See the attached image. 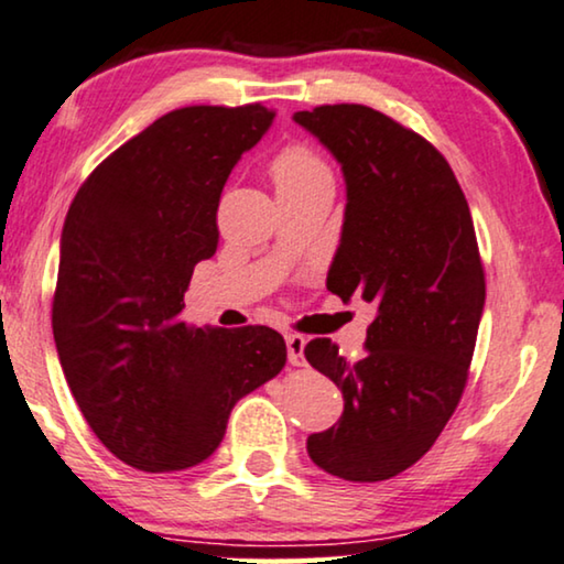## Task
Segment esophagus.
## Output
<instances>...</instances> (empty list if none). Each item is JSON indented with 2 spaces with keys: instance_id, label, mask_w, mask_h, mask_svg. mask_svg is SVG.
<instances>
[{
  "instance_id": "esophagus-1",
  "label": "esophagus",
  "mask_w": 564,
  "mask_h": 564,
  "mask_svg": "<svg viewBox=\"0 0 564 564\" xmlns=\"http://www.w3.org/2000/svg\"><path fill=\"white\" fill-rule=\"evenodd\" d=\"M285 347H289V362L296 365V368H301V365L306 362V358H304L306 339L301 335H289V337H285Z\"/></svg>"
}]
</instances>
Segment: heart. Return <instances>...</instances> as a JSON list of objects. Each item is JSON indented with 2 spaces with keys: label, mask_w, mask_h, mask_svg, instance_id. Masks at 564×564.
I'll use <instances>...</instances> for the list:
<instances>
[{
  "label": "heart",
  "mask_w": 564,
  "mask_h": 564,
  "mask_svg": "<svg viewBox=\"0 0 564 564\" xmlns=\"http://www.w3.org/2000/svg\"><path fill=\"white\" fill-rule=\"evenodd\" d=\"M268 171H271L275 192H285V188H299L306 184H319V181L332 184L329 163L324 161L312 145H306V142H291V145L281 148L279 153L273 155Z\"/></svg>",
  "instance_id": "1"
}]
</instances>
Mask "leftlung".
I'll return each instance as SVG.
<instances>
[{"label":"left lung","mask_w":564,"mask_h":564,"mask_svg":"<svg viewBox=\"0 0 564 564\" xmlns=\"http://www.w3.org/2000/svg\"><path fill=\"white\" fill-rule=\"evenodd\" d=\"M343 163L347 209L327 289L378 306L368 352L347 360L327 337L304 347L345 411L306 440L322 470L378 482L422 459L455 414L486 304L470 206L430 140L365 105L293 115Z\"/></svg>","instance_id":"obj_1"}]
</instances>
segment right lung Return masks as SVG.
<instances>
[{
    "label": "right lung",
    "instance_id": "obj_1",
    "mask_svg": "<svg viewBox=\"0 0 564 564\" xmlns=\"http://www.w3.org/2000/svg\"><path fill=\"white\" fill-rule=\"evenodd\" d=\"M271 122L260 101L173 109L107 155L70 202L55 347L91 432L138 470L199 465L235 403L285 365L271 327L181 319L196 263L217 252L229 171Z\"/></svg>",
    "mask_w": 564,
    "mask_h": 564
}]
</instances>
